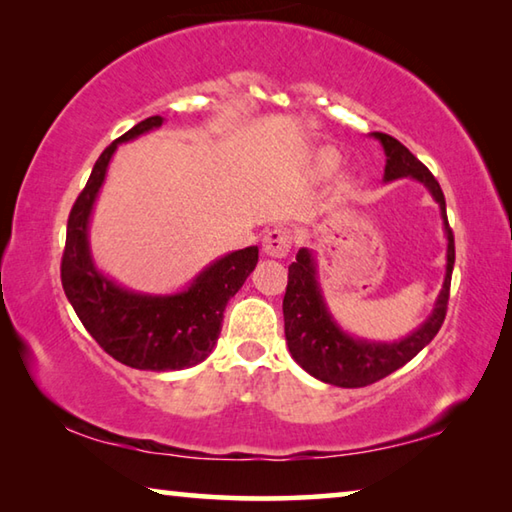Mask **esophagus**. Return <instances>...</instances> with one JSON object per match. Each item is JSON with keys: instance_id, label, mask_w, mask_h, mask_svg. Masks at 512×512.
Listing matches in <instances>:
<instances>
[{"instance_id": "esophagus-1", "label": "esophagus", "mask_w": 512, "mask_h": 512, "mask_svg": "<svg viewBox=\"0 0 512 512\" xmlns=\"http://www.w3.org/2000/svg\"><path fill=\"white\" fill-rule=\"evenodd\" d=\"M291 244H293V237H291V232L287 228H273L264 235L262 250H264L266 257L282 259V257L289 255Z\"/></svg>"}]
</instances>
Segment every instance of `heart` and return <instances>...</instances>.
Returning <instances> with one entry per match:
<instances>
[{
	"mask_svg": "<svg viewBox=\"0 0 512 512\" xmlns=\"http://www.w3.org/2000/svg\"><path fill=\"white\" fill-rule=\"evenodd\" d=\"M316 171L318 173H329L336 169V164H339V153L332 151V149H320L316 153Z\"/></svg>",
	"mask_w": 512,
	"mask_h": 512,
	"instance_id": "obj_1",
	"label": "heart"
}]
</instances>
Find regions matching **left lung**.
<instances>
[{
	"mask_svg": "<svg viewBox=\"0 0 512 512\" xmlns=\"http://www.w3.org/2000/svg\"><path fill=\"white\" fill-rule=\"evenodd\" d=\"M370 137H375L386 155L384 183L413 178L427 187L433 201L438 203L447 239V264L443 289H440L436 302H433L431 314L422 320L420 327H415L411 334L397 341H368L345 332L336 323L325 302L323 289H320L314 250H298L296 262L289 266V284L282 302L284 336H287L291 357L296 359L302 370H307L311 377L325 381V384L341 388L375 384V381L402 368L404 363H409L422 348H427L445 320L449 284H452L454 271V235L447 223L445 196L438 180L395 137L386 133H370Z\"/></svg>",
	"mask_w": 512,
	"mask_h": 512,
	"instance_id": "1",
	"label": "left lung"
}]
</instances>
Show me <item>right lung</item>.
Instances as JSON below:
<instances>
[{"label":"right lung","mask_w":512,"mask_h":512,"mask_svg":"<svg viewBox=\"0 0 512 512\" xmlns=\"http://www.w3.org/2000/svg\"><path fill=\"white\" fill-rule=\"evenodd\" d=\"M164 124L149 117L99 155L88 185L76 198L67 221L60 280L65 296L90 336L112 359L137 370H185L205 361L221 334L228 300L255 271L259 248L232 250L198 271L180 291L144 293L103 273L92 257L90 221L108 164L119 144L133 142Z\"/></svg>","instance_id":"1"}]
</instances>
